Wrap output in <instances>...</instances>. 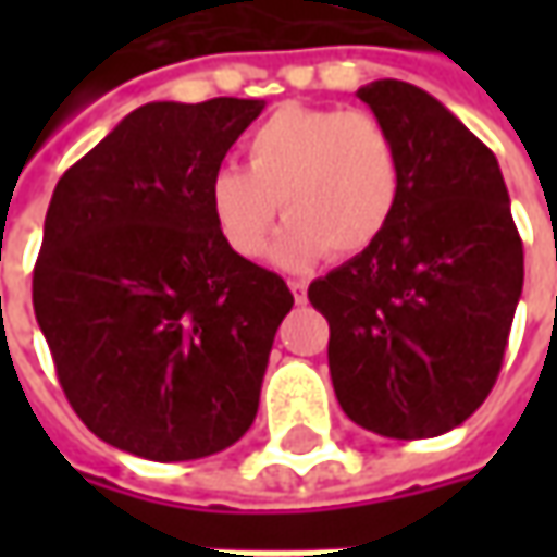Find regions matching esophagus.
I'll return each mask as SVG.
<instances>
[{"label": "esophagus", "mask_w": 557, "mask_h": 557, "mask_svg": "<svg viewBox=\"0 0 557 557\" xmlns=\"http://www.w3.org/2000/svg\"><path fill=\"white\" fill-rule=\"evenodd\" d=\"M288 288H290V294H294V300H297V304H307V282H300V278H290Z\"/></svg>", "instance_id": "1"}]
</instances>
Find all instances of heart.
Here are the masks:
<instances>
[{"instance_id":"1","label":"heart","mask_w":557,"mask_h":557,"mask_svg":"<svg viewBox=\"0 0 557 557\" xmlns=\"http://www.w3.org/2000/svg\"><path fill=\"white\" fill-rule=\"evenodd\" d=\"M247 170L210 176L207 203L223 242L242 257L267 250L275 210L288 216L272 257L307 267L372 247L399 201V148L369 111L285 104L247 139Z\"/></svg>"}]
</instances>
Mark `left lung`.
<instances>
[{
	"instance_id": "8db88e82",
	"label": "left lung",
	"mask_w": 557,
	"mask_h": 557,
	"mask_svg": "<svg viewBox=\"0 0 557 557\" xmlns=\"http://www.w3.org/2000/svg\"><path fill=\"white\" fill-rule=\"evenodd\" d=\"M356 96L399 148V201L384 235L310 285L329 319L341 409L394 440L459 428L503 369L524 288V245L496 154L403 79Z\"/></svg>"
}]
</instances>
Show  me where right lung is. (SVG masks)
<instances>
[{
    "instance_id": "right-lung-1",
    "label": "right lung",
    "mask_w": 557,
    "mask_h": 557,
    "mask_svg": "<svg viewBox=\"0 0 557 557\" xmlns=\"http://www.w3.org/2000/svg\"><path fill=\"white\" fill-rule=\"evenodd\" d=\"M267 101H148L58 180L33 310L83 424L151 461L223 453L257 418L294 307L225 245L207 185Z\"/></svg>"
}]
</instances>
